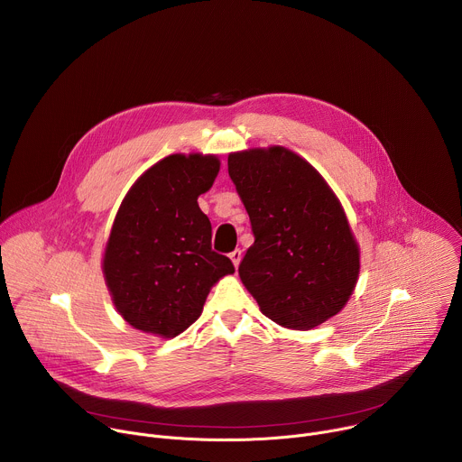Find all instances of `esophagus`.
I'll return each instance as SVG.
<instances>
[{
  "label": "esophagus",
  "mask_w": 462,
  "mask_h": 462,
  "mask_svg": "<svg viewBox=\"0 0 462 462\" xmlns=\"http://www.w3.org/2000/svg\"><path fill=\"white\" fill-rule=\"evenodd\" d=\"M241 250L239 248H236L234 252H230V259H232V263H234V267L237 269L239 267V263H241Z\"/></svg>",
  "instance_id": "esophagus-1"
}]
</instances>
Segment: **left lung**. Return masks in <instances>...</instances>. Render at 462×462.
Masks as SVG:
<instances>
[{"label":"left lung","instance_id":"left-lung-1","mask_svg":"<svg viewBox=\"0 0 462 462\" xmlns=\"http://www.w3.org/2000/svg\"><path fill=\"white\" fill-rule=\"evenodd\" d=\"M228 175L255 237L239 278L261 312L294 331L338 314L358 282L360 248L331 186L283 146L230 153Z\"/></svg>","mask_w":462,"mask_h":462}]
</instances>
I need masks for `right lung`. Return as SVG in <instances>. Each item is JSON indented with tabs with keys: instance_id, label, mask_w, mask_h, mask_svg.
<instances>
[{
	"instance_id": "right-lung-1",
	"label": "right lung",
	"mask_w": 462,
	"mask_h": 462,
	"mask_svg": "<svg viewBox=\"0 0 462 462\" xmlns=\"http://www.w3.org/2000/svg\"><path fill=\"white\" fill-rule=\"evenodd\" d=\"M217 155L173 153L129 188L115 216L102 273L116 312L134 328L175 338L201 316L210 289L234 274L212 250L199 195L219 173Z\"/></svg>"
}]
</instances>
